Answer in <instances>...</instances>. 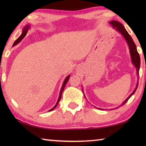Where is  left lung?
I'll return each mask as SVG.
<instances>
[{
	"mask_svg": "<svg viewBox=\"0 0 146 146\" xmlns=\"http://www.w3.org/2000/svg\"><path fill=\"white\" fill-rule=\"evenodd\" d=\"M110 24L111 25V26L113 28L116 29V30L119 32V33L123 36V38H125V40H126L127 45H128V46H129V53H130V55H131V62H132L133 65L135 66L136 69H137V78H139L138 76H139V70H140V58L139 54H138V51H137V46H136L134 41L133 40V38H131V36H130V35L128 33V32L126 31V29H125L124 26H123L122 24L120 23L119 22L116 21H111L110 22ZM138 83L137 81V86H136V88L134 90V91H133V93L126 98V100H125L124 101H123V103L120 106L125 104L127 102V100L129 99V98L135 93V91H136V90H137V89L138 88ZM82 92L84 93L83 89H82ZM84 97L86 98L85 95H84ZM98 109H99V110H104V109H101V108H98Z\"/></svg>",
	"mask_w": 146,
	"mask_h": 146,
	"instance_id": "left-lung-1",
	"label": "left lung"
}]
</instances>
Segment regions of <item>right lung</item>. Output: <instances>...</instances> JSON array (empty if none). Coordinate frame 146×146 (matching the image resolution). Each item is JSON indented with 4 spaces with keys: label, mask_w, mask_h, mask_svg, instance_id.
Masks as SVG:
<instances>
[{
    "label": "right lung",
    "mask_w": 146,
    "mask_h": 146,
    "mask_svg": "<svg viewBox=\"0 0 146 146\" xmlns=\"http://www.w3.org/2000/svg\"><path fill=\"white\" fill-rule=\"evenodd\" d=\"M29 28H30V26L28 25H28L25 26V27H24V28H23V33H22L21 35L17 39L16 41L15 42L13 43V46H16L17 44H19V43L20 42H21L22 40H23V39L24 38V36H25L26 35L27 32H28V29H29ZM70 75H69L68 76H66V78H65V80H64V82H63L62 86V88H61V90H60V95H59V97H58V100H57V102L56 103L55 106H54V107H53L52 109H51V110H49V111H51L53 110L54 109H55V108L56 107V106H57V104H58V102H59V101H60V98H61L62 93V91H64V88H65V86H66V84H67V82H68V80H69V78H70Z\"/></svg>",
    "instance_id": "obj_1"
}]
</instances>
